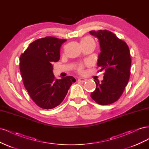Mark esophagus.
Here are the masks:
<instances>
[{
  "label": "esophagus",
  "instance_id": "obj_1",
  "mask_svg": "<svg viewBox=\"0 0 149 149\" xmlns=\"http://www.w3.org/2000/svg\"><path fill=\"white\" fill-rule=\"evenodd\" d=\"M86 81V79L85 78H79L78 79V81L80 82V83H84Z\"/></svg>",
  "mask_w": 149,
  "mask_h": 149
}]
</instances>
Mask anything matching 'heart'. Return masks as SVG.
Returning a JSON list of instances; mask_svg holds the SVG:
<instances>
[{
    "label": "heart",
    "mask_w": 149,
    "mask_h": 149,
    "mask_svg": "<svg viewBox=\"0 0 149 149\" xmlns=\"http://www.w3.org/2000/svg\"><path fill=\"white\" fill-rule=\"evenodd\" d=\"M91 42H94L93 40L89 37H85L83 39H82L81 41V43H91ZM79 71H81L82 70V66H79Z\"/></svg>",
    "instance_id": "heart-1"
}]
</instances>
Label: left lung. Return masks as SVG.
I'll use <instances>...</instances> for the list:
<instances>
[{
    "label": "left lung",
    "mask_w": 149,
    "mask_h": 149,
    "mask_svg": "<svg viewBox=\"0 0 149 149\" xmlns=\"http://www.w3.org/2000/svg\"><path fill=\"white\" fill-rule=\"evenodd\" d=\"M89 33L97 37L101 53L97 65L100 71L104 70L103 80L94 81L96 88L91 97L101 105H108L118 101L127 84L130 77L131 58L129 48L123 40L110 31H91Z\"/></svg>",
    "instance_id": "obj_1"
}]
</instances>
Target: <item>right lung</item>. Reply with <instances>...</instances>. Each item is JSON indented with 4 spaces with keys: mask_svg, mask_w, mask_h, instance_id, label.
I'll return each mask as SVG.
<instances>
[{
    "mask_svg": "<svg viewBox=\"0 0 149 149\" xmlns=\"http://www.w3.org/2000/svg\"><path fill=\"white\" fill-rule=\"evenodd\" d=\"M66 40L52 37L36 40L20 58V70L25 89L40 107L50 109L63 101L71 84V76L55 79L53 62L60 60V49Z\"/></svg>",
    "mask_w": 149,
    "mask_h": 149,
    "instance_id": "add662e5",
    "label": "right lung"
}]
</instances>
